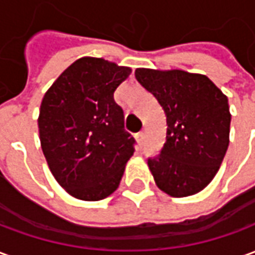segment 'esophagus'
<instances>
[{
  "label": "esophagus",
  "instance_id": "1",
  "mask_svg": "<svg viewBox=\"0 0 255 255\" xmlns=\"http://www.w3.org/2000/svg\"><path fill=\"white\" fill-rule=\"evenodd\" d=\"M135 138H136V142L139 143V146H142L143 144V140H144V133L143 132H138L135 135Z\"/></svg>",
  "mask_w": 255,
  "mask_h": 255
}]
</instances>
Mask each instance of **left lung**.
Here are the masks:
<instances>
[{
    "label": "left lung",
    "instance_id": "left-lung-1",
    "mask_svg": "<svg viewBox=\"0 0 255 255\" xmlns=\"http://www.w3.org/2000/svg\"><path fill=\"white\" fill-rule=\"evenodd\" d=\"M135 78L162 106L166 142L147 165L157 187L175 198L202 191L230 144L228 98L201 73L136 68Z\"/></svg>",
    "mask_w": 255,
    "mask_h": 255
}]
</instances>
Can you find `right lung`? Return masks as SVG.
Masks as SVG:
<instances>
[{
    "label": "right lung",
    "instance_id": "obj_1",
    "mask_svg": "<svg viewBox=\"0 0 255 255\" xmlns=\"http://www.w3.org/2000/svg\"><path fill=\"white\" fill-rule=\"evenodd\" d=\"M129 75V67L82 57L43 95L38 117L42 151L58 184L78 199L113 194L132 157L135 140L113 98Z\"/></svg>",
    "mask_w": 255,
    "mask_h": 255
}]
</instances>
